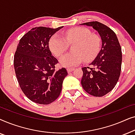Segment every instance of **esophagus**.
I'll list each match as a JSON object with an SVG mask.
<instances>
[{"instance_id":"1","label":"esophagus","mask_w":135,"mask_h":135,"mask_svg":"<svg viewBox=\"0 0 135 135\" xmlns=\"http://www.w3.org/2000/svg\"><path fill=\"white\" fill-rule=\"evenodd\" d=\"M74 69V68H68L67 71L68 73H71L72 71H73Z\"/></svg>"}]
</instances>
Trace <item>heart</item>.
I'll list each match as a JSON object with an SVG mask.
<instances>
[{
    "instance_id": "obj_1",
    "label": "heart",
    "mask_w": 135,
    "mask_h": 135,
    "mask_svg": "<svg viewBox=\"0 0 135 135\" xmlns=\"http://www.w3.org/2000/svg\"><path fill=\"white\" fill-rule=\"evenodd\" d=\"M68 44H74V52L62 56L60 62L64 67H73L80 64L83 59L88 61L95 58L100 49L101 39L87 28L74 27L66 31L64 37L58 34L53 35L49 42L50 50L56 57L67 50Z\"/></svg>"
}]
</instances>
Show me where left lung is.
Here are the masks:
<instances>
[{
    "mask_svg": "<svg viewBox=\"0 0 135 135\" xmlns=\"http://www.w3.org/2000/svg\"><path fill=\"white\" fill-rule=\"evenodd\" d=\"M81 25L92 26L100 35L102 47L98 55L90 63L92 68H82L81 84L85 91L94 97L106 95L114 88L121 72L122 49L115 33L98 21Z\"/></svg>",
    "mask_w": 135,
    "mask_h": 135,
    "instance_id": "8db88e82",
    "label": "left lung"
}]
</instances>
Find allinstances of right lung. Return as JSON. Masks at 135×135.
Instances as JSON below:
<instances>
[{
    "instance_id": "right-lung-1",
    "label": "right lung",
    "mask_w": 135,
    "mask_h": 135,
    "mask_svg": "<svg viewBox=\"0 0 135 135\" xmlns=\"http://www.w3.org/2000/svg\"><path fill=\"white\" fill-rule=\"evenodd\" d=\"M56 29L36 27L24 35L18 44L13 64L16 78L24 94L33 102L49 104L60 96L68 73L55 70L58 61L50 50V38Z\"/></svg>"
}]
</instances>
